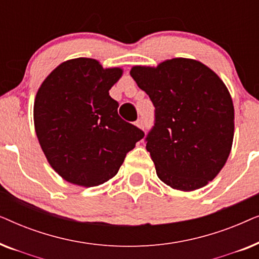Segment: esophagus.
<instances>
[{
    "instance_id": "esophagus-1",
    "label": "esophagus",
    "mask_w": 259,
    "mask_h": 259,
    "mask_svg": "<svg viewBox=\"0 0 259 259\" xmlns=\"http://www.w3.org/2000/svg\"><path fill=\"white\" fill-rule=\"evenodd\" d=\"M136 125H137L138 127H139V128H143V130H144V120L141 119V118H139V119H138L137 121H136Z\"/></svg>"
}]
</instances>
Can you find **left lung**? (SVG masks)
<instances>
[{
    "label": "left lung",
    "mask_w": 259,
    "mask_h": 259,
    "mask_svg": "<svg viewBox=\"0 0 259 259\" xmlns=\"http://www.w3.org/2000/svg\"><path fill=\"white\" fill-rule=\"evenodd\" d=\"M131 76L154 106L145 141L159 179L182 191L206 185L232 146L235 109L224 82L201 62L183 58L157 68L133 67Z\"/></svg>",
    "instance_id": "left-lung-1"
}]
</instances>
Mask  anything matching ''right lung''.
Returning a JSON list of instances; mask_svg holds the SVG:
<instances>
[{
  "instance_id": "obj_1",
  "label": "right lung",
  "mask_w": 259,
  "mask_h": 259,
  "mask_svg": "<svg viewBox=\"0 0 259 259\" xmlns=\"http://www.w3.org/2000/svg\"><path fill=\"white\" fill-rule=\"evenodd\" d=\"M120 68L104 69L97 60H69L38 88L34 123L53 168L67 182L97 186L118 173L126 154L145 133L118 114L108 91Z\"/></svg>"
}]
</instances>
